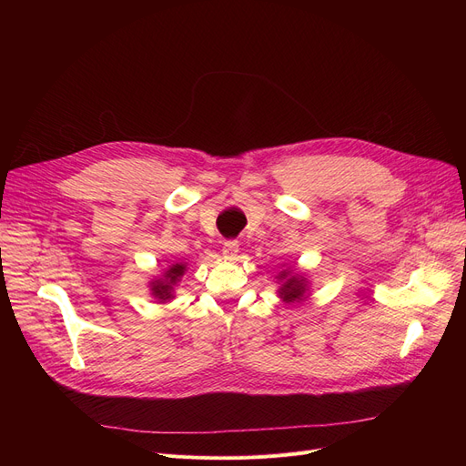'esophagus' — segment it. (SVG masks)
Listing matches in <instances>:
<instances>
[{
    "label": "esophagus",
    "mask_w": 466,
    "mask_h": 466,
    "mask_svg": "<svg viewBox=\"0 0 466 466\" xmlns=\"http://www.w3.org/2000/svg\"><path fill=\"white\" fill-rule=\"evenodd\" d=\"M238 249H239V241H238V239H227V241L223 243V255H225L227 258H234L236 253H238Z\"/></svg>",
    "instance_id": "obj_1"
}]
</instances>
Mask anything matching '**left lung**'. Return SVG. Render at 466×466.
Wrapping results in <instances>:
<instances>
[{
  "label": "left lung",
  "instance_id": "left-lung-1",
  "mask_svg": "<svg viewBox=\"0 0 466 466\" xmlns=\"http://www.w3.org/2000/svg\"><path fill=\"white\" fill-rule=\"evenodd\" d=\"M285 274H281L283 278ZM285 279V278H283ZM281 290V297L283 300L287 302H292V300H302L304 297V290H306V285H304V279H299V278H289L283 287L279 289Z\"/></svg>",
  "mask_w": 466,
  "mask_h": 466
}]
</instances>
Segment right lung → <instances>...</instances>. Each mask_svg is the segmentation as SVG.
I'll use <instances>...</instances> for the list:
<instances>
[{
  "label": "right lung",
  "mask_w": 466,
  "mask_h": 466,
  "mask_svg": "<svg viewBox=\"0 0 466 466\" xmlns=\"http://www.w3.org/2000/svg\"><path fill=\"white\" fill-rule=\"evenodd\" d=\"M183 272H185V264H174V266H171L169 270L166 272L164 279H158V281L153 283V289H151L153 295L158 297L160 300L171 299V287H174L179 281Z\"/></svg>",
  "instance_id": "obj_1"
}]
</instances>
